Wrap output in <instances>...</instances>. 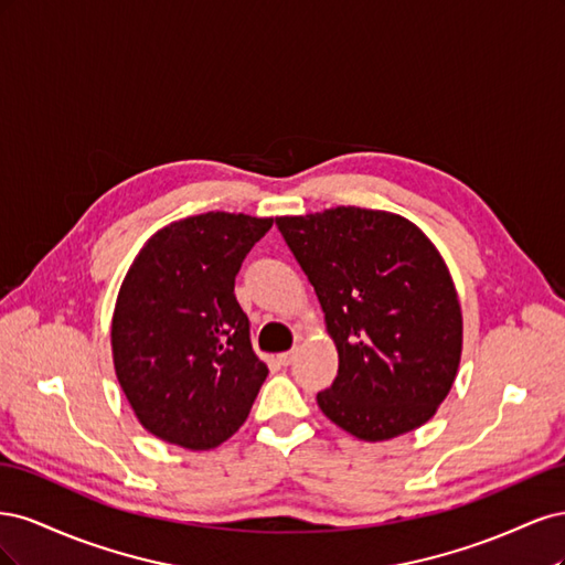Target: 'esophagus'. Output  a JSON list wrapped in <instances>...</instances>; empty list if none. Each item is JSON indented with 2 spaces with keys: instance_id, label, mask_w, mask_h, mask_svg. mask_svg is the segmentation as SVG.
<instances>
[{
  "instance_id": "esophagus-1",
  "label": "esophagus",
  "mask_w": 565,
  "mask_h": 565,
  "mask_svg": "<svg viewBox=\"0 0 565 565\" xmlns=\"http://www.w3.org/2000/svg\"><path fill=\"white\" fill-rule=\"evenodd\" d=\"M292 361H295V351H285V353L278 355V363L280 365H289Z\"/></svg>"
}]
</instances>
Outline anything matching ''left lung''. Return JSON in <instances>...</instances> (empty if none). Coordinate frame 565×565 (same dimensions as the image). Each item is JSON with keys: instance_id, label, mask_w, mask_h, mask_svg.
<instances>
[{"instance_id": "left-lung-1", "label": "left lung", "mask_w": 565, "mask_h": 565, "mask_svg": "<svg viewBox=\"0 0 565 565\" xmlns=\"http://www.w3.org/2000/svg\"><path fill=\"white\" fill-rule=\"evenodd\" d=\"M276 226L309 276L339 351L318 405L341 429L386 440L429 422L452 388L461 311L446 262L415 224L337 207Z\"/></svg>"}]
</instances>
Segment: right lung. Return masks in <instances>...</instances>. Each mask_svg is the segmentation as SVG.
I'll return each mask as SVG.
<instances>
[{
	"label": "right lung",
	"instance_id": "obj_1",
	"mask_svg": "<svg viewBox=\"0 0 565 565\" xmlns=\"http://www.w3.org/2000/svg\"><path fill=\"white\" fill-rule=\"evenodd\" d=\"M270 226L207 212L162 228L136 256L115 303L113 361L152 436L210 450L245 424L268 367L252 351L233 289Z\"/></svg>",
	"mask_w": 565,
	"mask_h": 565
}]
</instances>
